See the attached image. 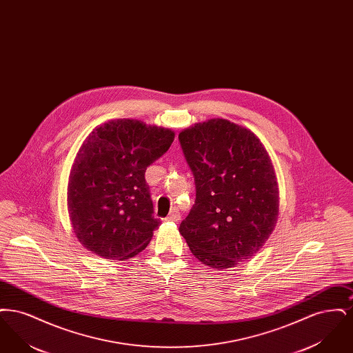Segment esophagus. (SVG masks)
<instances>
[{
    "label": "esophagus",
    "instance_id": "esophagus-1",
    "mask_svg": "<svg viewBox=\"0 0 353 353\" xmlns=\"http://www.w3.org/2000/svg\"><path fill=\"white\" fill-rule=\"evenodd\" d=\"M181 219V216H180V213H179V210L177 209H173L170 213H169L168 217L165 219V221H172V222H177L179 219Z\"/></svg>",
    "mask_w": 353,
    "mask_h": 353
}]
</instances>
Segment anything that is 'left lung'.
Instances as JSON below:
<instances>
[{
    "instance_id": "left-lung-1",
    "label": "left lung",
    "mask_w": 353,
    "mask_h": 353,
    "mask_svg": "<svg viewBox=\"0 0 353 353\" xmlns=\"http://www.w3.org/2000/svg\"><path fill=\"white\" fill-rule=\"evenodd\" d=\"M196 201L180 225L192 254L213 269L252 258L272 233L279 192L269 153L250 130L210 119L179 134Z\"/></svg>"
}]
</instances>
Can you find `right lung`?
<instances>
[{"label":"right lung","mask_w":353,"mask_h":353,"mask_svg":"<svg viewBox=\"0 0 353 353\" xmlns=\"http://www.w3.org/2000/svg\"><path fill=\"white\" fill-rule=\"evenodd\" d=\"M174 132L140 120H111L95 128L68 176L74 233L90 252L124 261L143 252L160 226L145 170L168 151Z\"/></svg>","instance_id":"add662e5"}]
</instances>
